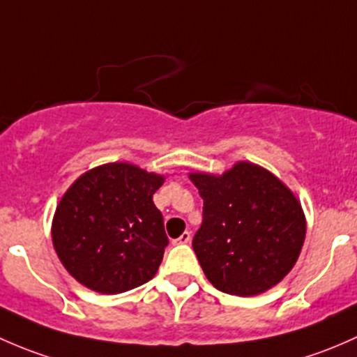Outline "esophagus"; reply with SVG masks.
Listing matches in <instances>:
<instances>
[{
    "instance_id": "34e87169",
    "label": "esophagus",
    "mask_w": 357,
    "mask_h": 357,
    "mask_svg": "<svg viewBox=\"0 0 357 357\" xmlns=\"http://www.w3.org/2000/svg\"><path fill=\"white\" fill-rule=\"evenodd\" d=\"M190 241V232H183L182 235H180L178 238H175L174 244L175 245H180V244H187V242Z\"/></svg>"
}]
</instances>
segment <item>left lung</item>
I'll return each instance as SVG.
<instances>
[{"mask_svg": "<svg viewBox=\"0 0 357 357\" xmlns=\"http://www.w3.org/2000/svg\"><path fill=\"white\" fill-rule=\"evenodd\" d=\"M203 197L192 248L206 278L232 296H258L296 264L306 218L292 190L273 174L238 161L223 175L190 174Z\"/></svg>", "mask_w": 357, "mask_h": 357, "instance_id": "8db88e82", "label": "left lung"}]
</instances>
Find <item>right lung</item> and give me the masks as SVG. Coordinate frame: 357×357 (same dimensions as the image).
Masks as SVG:
<instances>
[{"label":"right lung","mask_w":357,"mask_h":357,"mask_svg":"<svg viewBox=\"0 0 357 357\" xmlns=\"http://www.w3.org/2000/svg\"><path fill=\"white\" fill-rule=\"evenodd\" d=\"M165 177L130 163H108L80 175L56 206L54 251L79 284L120 294L156 275L168 237L153 194Z\"/></svg>","instance_id":"obj_1"}]
</instances>
